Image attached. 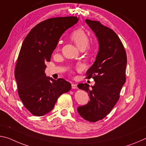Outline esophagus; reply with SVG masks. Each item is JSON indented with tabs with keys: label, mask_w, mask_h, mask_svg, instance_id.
<instances>
[{
	"label": "esophagus",
	"mask_w": 146,
	"mask_h": 146,
	"mask_svg": "<svg viewBox=\"0 0 146 146\" xmlns=\"http://www.w3.org/2000/svg\"><path fill=\"white\" fill-rule=\"evenodd\" d=\"M72 89H78L77 85L74 84V83H73V84H72Z\"/></svg>",
	"instance_id": "1"
}]
</instances>
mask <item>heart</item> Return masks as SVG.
<instances>
[{
  "mask_svg": "<svg viewBox=\"0 0 146 146\" xmlns=\"http://www.w3.org/2000/svg\"><path fill=\"white\" fill-rule=\"evenodd\" d=\"M70 39L81 50L87 48L88 52H91L94 48L92 45L89 44V37L87 32L82 28H78L73 31L70 34Z\"/></svg>",
  "mask_w": 146,
  "mask_h": 146,
  "instance_id": "heart-1",
  "label": "heart"
}]
</instances>
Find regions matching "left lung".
Returning a JSON list of instances; mask_svg holds the SVG:
<instances>
[{
	"label": "left lung",
	"instance_id": "1",
	"mask_svg": "<svg viewBox=\"0 0 146 146\" xmlns=\"http://www.w3.org/2000/svg\"><path fill=\"white\" fill-rule=\"evenodd\" d=\"M99 41V52L94 63L86 73V78L94 79L95 84L89 89L87 83L78 85L90 96L87 105L78 107L80 115L91 122L104 119L120 98L125 82L127 55L120 38L113 30L99 21L86 19Z\"/></svg>",
	"mask_w": 146,
	"mask_h": 146
}]
</instances>
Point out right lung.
<instances>
[{
  "label": "right lung",
  "instance_id": "add662e5",
  "mask_svg": "<svg viewBox=\"0 0 146 146\" xmlns=\"http://www.w3.org/2000/svg\"><path fill=\"white\" fill-rule=\"evenodd\" d=\"M77 17L46 19L33 27L24 40L17 60L15 77L18 94L33 115L41 116L54 108L58 98L71 89L62 78L55 80L44 73L62 34L77 23Z\"/></svg>",
  "mask_w": 146,
  "mask_h": 146
}]
</instances>
